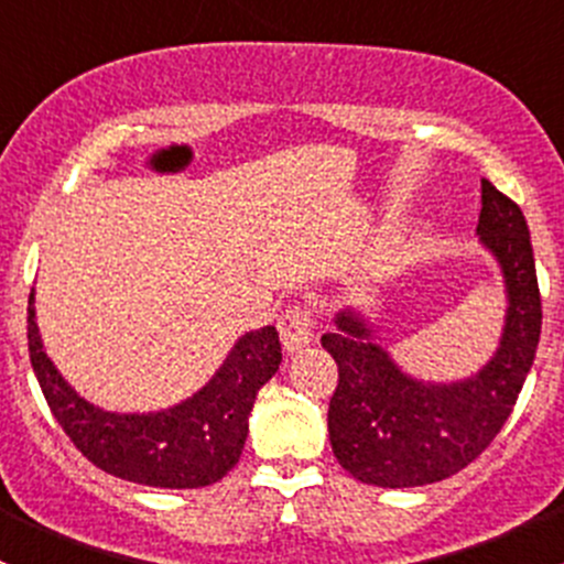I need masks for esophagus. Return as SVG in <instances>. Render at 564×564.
Wrapping results in <instances>:
<instances>
[{"mask_svg": "<svg viewBox=\"0 0 564 564\" xmlns=\"http://www.w3.org/2000/svg\"><path fill=\"white\" fill-rule=\"evenodd\" d=\"M278 333L286 351H297L314 344V314L305 305H289L286 314L278 318Z\"/></svg>", "mask_w": 564, "mask_h": 564, "instance_id": "34e87169", "label": "esophagus"}]
</instances>
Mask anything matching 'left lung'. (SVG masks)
Returning a JSON list of instances; mask_svg holds the SVG:
<instances>
[{
    "label": "left lung",
    "instance_id": "1",
    "mask_svg": "<svg viewBox=\"0 0 564 564\" xmlns=\"http://www.w3.org/2000/svg\"><path fill=\"white\" fill-rule=\"evenodd\" d=\"M480 198L477 235L502 270L508 314L497 351L475 377H409L355 308L340 311L333 333L322 335L338 366L329 445L338 464L368 486H429L469 466L502 431L534 362L543 311L524 213L488 180Z\"/></svg>",
    "mask_w": 564,
    "mask_h": 564
}]
</instances>
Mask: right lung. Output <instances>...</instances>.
Instances as JSON below:
<instances>
[{"mask_svg": "<svg viewBox=\"0 0 564 564\" xmlns=\"http://www.w3.org/2000/svg\"><path fill=\"white\" fill-rule=\"evenodd\" d=\"M30 360L40 390L73 445L98 469L155 488H202L218 482L242 456L256 392L281 366L275 327L250 329L202 390L176 406L147 414L106 412L62 379L43 349L35 292L26 308Z\"/></svg>", "mask_w": 564, "mask_h": 564, "instance_id": "1", "label": "right lung"}]
</instances>
